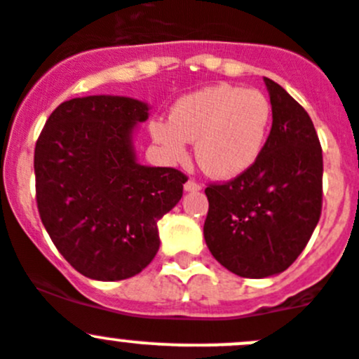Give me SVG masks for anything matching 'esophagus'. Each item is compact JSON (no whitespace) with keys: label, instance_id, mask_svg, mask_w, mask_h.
<instances>
[{"label":"esophagus","instance_id":"34e87169","mask_svg":"<svg viewBox=\"0 0 359 359\" xmlns=\"http://www.w3.org/2000/svg\"><path fill=\"white\" fill-rule=\"evenodd\" d=\"M200 187H202V186H200V184L196 182L195 179H189L186 184H184V189H186V191H198Z\"/></svg>","mask_w":359,"mask_h":359}]
</instances>
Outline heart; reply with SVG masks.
<instances>
[{
	"instance_id": "1",
	"label": "heart",
	"mask_w": 359,
	"mask_h": 359,
	"mask_svg": "<svg viewBox=\"0 0 359 359\" xmlns=\"http://www.w3.org/2000/svg\"><path fill=\"white\" fill-rule=\"evenodd\" d=\"M271 126V102L255 88L214 85L180 97L170 120L150 122L154 142L172 161L187 157L196 142L200 168L216 179H233L262 154Z\"/></svg>"
}]
</instances>
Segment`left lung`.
<instances>
[{
	"instance_id": "obj_1",
	"label": "left lung",
	"mask_w": 359,
	"mask_h": 359,
	"mask_svg": "<svg viewBox=\"0 0 359 359\" xmlns=\"http://www.w3.org/2000/svg\"><path fill=\"white\" fill-rule=\"evenodd\" d=\"M273 127L257 163L205 187L203 237L214 259L243 278L285 271L301 255L323 210V149L310 115L264 78Z\"/></svg>"
}]
</instances>
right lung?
Masks as SVG:
<instances>
[{
    "mask_svg": "<svg viewBox=\"0 0 359 359\" xmlns=\"http://www.w3.org/2000/svg\"><path fill=\"white\" fill-rule=\"evenodd\" d=\"M149 108L129 97L65 100L35 145V198L56 250L83 276L126 280L159 250L157 221L182 198L187 177L136 163L133 129Z\"/></svg>",
    "mask_w": 359,
    "mask_h": 359,
    "instance_id": "1",
    "label": "right lung"
}]
</instances>
